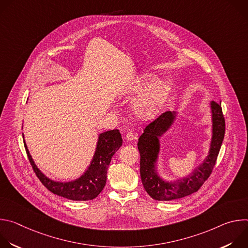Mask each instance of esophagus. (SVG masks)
Returning <instances> with one entry per match:
<instances>
[{"label":"esophagus","instance_id":"34e87169","mask_svg":"<svg viewBox=\"0 0 248 248\" xmlns=\"http://www.w3.org/2000/svg\"><path fill=\"white\" fill-rule=\"evenodd\" d=\"M125 139H126L127 141H132V140L134 139V133L131 132V131H128V132L126 133V135H125Z\"/></svg>","mask_w":248,"mask_h":248}]
</instances>
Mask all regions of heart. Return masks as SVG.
Wrapping results in <instances>:
<instances>
[{
    "label": "heart",
    "instance_id": "heart-1",
    "mask_svg": "<svg viewBox=\"0 0 248 248\" xmlns=\"http://www.w3.org/2000/svg\"><path fill=\"white\" fill-rule=\"evenodd\" d=\"M156 82L157 78L154 76L145 75L134 88L136 93H145L133 104L135 115L141 119L155 117L169 98L170 92L169 83L162 82L155 85Z\"/></svg>",
    "mask_w": 248,
    "mask_h": 248
}]
</instances>
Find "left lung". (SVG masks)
I'll list each match as a JSON object with an SVG mask.
<instances>
[{"label": "left lung", "instance_id": "1", "mask_svg": "<svg viewBox=\"0 0 248 248\" xmlns=\"http://www.w3.org/2000/svg\"><path fill=\"white\" fill-rule=\"evenodd\" d=\"M213 118V136L208 157L188 178L174 183L161 180L155 171V163L160 149L159 139L171 124L174 114L165 112L151 122L138 138L140 153V176L146 192L155 200L169 201L179 199L196 192L208 180L213 170L225 136V118L221 105L215 101L211 103Z\"/></svg>", "mask_w": 248, "mask_h": 248}]
</instances>
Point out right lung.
<instances>
[{
  "label": "right lung",
  "mask_w": 248,
  "mask_h": 248,
  "mask_svg": "<svg viewBox=\"0 0 248 248\" xmlns=\"http://www.w3.org/2000/svg\"><path fill=\"white\" fill-rule=\"evenodd\" d=\"M123 144L119 129L109 130L99 135L97 147L87 170L79 179L68 183H57L49 180L34 164L24 142V147L32 169L42 185L54 194L76 200L86 201L96 198L103 190L107 181V170L112 157Z\"/></svg>",
  "instance_id": "obj_1"
}]
</instances>
